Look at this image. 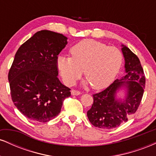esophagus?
Segmentation results:
<instances>
[{"instance_id": "esophagus-1", "label": "esophagus", "mask_w": 156, "mask_h": 156, "mask_svg": "<svg viewBox=\"0 0 156 156\" xmlns=\"http://www.w3.org/2000/svg\"><path fill=\"white\" fill-rule=\"evenodd\" d=\"M71 94H72V95H79V94H80V92L79 91L72 89V90H71Z\"/></svg>"}]
</instances>
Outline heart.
Instances as JSON below:
<instances>
[{"instance_id":"obj_1","label":"heart","mask_w":156,"mask_h":156,"mask_svg":"<svg viewBox=\"0 0 156 156\" xmlns=\"http://www.w3.org/2000/svg\"><path fill=\"white\" fill-rule=\"evenodd\" d=\"M72 57L59 55L57 67L64 82L72 86L82 73L92 89L107 88L117 76L122 64V54L115 47H108L103 42L84 39L70 49Z\"/></svg>"}]
</instances>
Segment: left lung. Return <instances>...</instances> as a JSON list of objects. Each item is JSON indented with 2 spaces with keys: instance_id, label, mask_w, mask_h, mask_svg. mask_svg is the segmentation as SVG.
Listing matches in <instances>:
<instances>
[{
  "instance_id": "obj_1",
  "label": "left lung",
  "mask_w": 156,
  "mask_h": 156,
  "mask_svg": "<svg viewBox=\"0 0 156 156\" xmlns=\"http://www.w3.org/2000/svg\"><path fill=\"white\" fill-rule=\"evenodd\" d=\"M125 76L117 79L103 92L93 94L92 108L87 112L89 122L103 129H112L127 122L140 104L145 87V76L139 58L122 44ZM120 91L123 98L118 94Z\"/></svg>"
}]
</instances>
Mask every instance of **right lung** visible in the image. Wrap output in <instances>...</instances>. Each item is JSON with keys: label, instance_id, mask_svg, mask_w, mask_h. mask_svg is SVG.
<instances>
[{"label": "right lung", "instance_id": "right-lung-1", "mask_svg": "<svg viewBox=\"0 0 156 156\" xmlns=\"http://www.w3.org/2000/svg\"><path fill=\"white\" fill-rule=\"evenodd\" d=\"M67 44L63 34L42 30L24 42L15 55L9 72L11 95L27 118L46 122L61 112L70 89L58 78L56 60Z\"/></svg>", "mask_w": 156, "mask_h": 156}]
</instances>
